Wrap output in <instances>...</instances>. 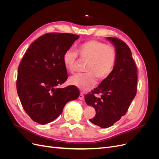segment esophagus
Listing matches in <instances>:
<instances>
[{"instance_id": "obj_1", "label": "esophagus", "mask_w": 159, "mask_h": 159, "mask_svg": "<svg viewBox=\"0 0 159 159\" xmlns=\"http://www.w3.org/2000/svg\"><path fill=\"white\" fill-rule=\"evenodd\" d=\"M79 99L80 100H84V93L82 92L80 93V96H79Z\"/></svg>"}]
</instances>
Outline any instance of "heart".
<instances>
[{
	"instance_id": "1",
	"label": "heart",
	"mask_w": 159,
	"mask_h": 159,
	"mask_svg": "<svg viewBox=\"0 0 159 159\" xmlns=\"http://www.w3.org/2000/svg\"><path fill=\"white\" fill-rule=\"evenodd\" d=\"M78 54L82 60H88L84 74L72 76L70 83L82 91L93 87L96 78L103 80L111 74L117 60V53L112 46L98 40H91L81 43L77 47V52L67 50L63 55V62L71 73L75 71Z\"/></svg>"
}]
</instances>
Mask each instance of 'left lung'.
Returning <instances> with one entry per match:
<instances>
[{"mask_svg":"<svg viewBox=\"0 0 159 159\" xmlns=\"http://www.w3.org/2000/svg\"><path fill=\"white\" fill-rule=\"evenodd\" d=\"M115 47L117 60L114 68L98 88L85 95V102L93 106L95 116L89 121L102 128H107L126 114L137 90V68L131 51L125 42L107 37ZM100 94V97L96 95Z\"/></svg>","mask_w":159,"mask_h":159,"instance_id":"1","label":"left lung"}]
</instances>
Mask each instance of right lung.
I'll return each instance as SVG.
<instances>
[{"mask_svg": "<svg viewBox=\"0 0 159 159\" xmlns=\"http://www.w3.org/2000/svg\"><path fill=\"white\" fill-rule=\"evenodd\" d=\"M79 36L69 33H48L32 42L18 68L16 89L25 112L38 123L45 125L62 113L65 105L78 98L74 85L57 86L68 79L64 53Z\"/></svg>", "mask_w": 159, "mask_h": 159, "instance_id": "add662e5", "label": "right lung"}]
</instances>
